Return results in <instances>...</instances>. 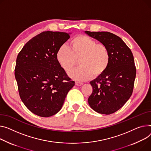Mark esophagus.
<instances>
[{
	"mask_svg": "<svg viewBox=\"0 0 151 151\" xmlns=\"http://www.w3.org/2000/svg\"><path fill=\"white\" fill-rule=\"evenodd\" d=\"M75 84H76V86H82V85L83 84V83H81V82L76 81V83H75Z\"/></svg>",
	"mask_w": 151,
	"mask_h": 151,
	"instance_id": "34e87169",
	"label": "esophagus"
}]
</instances>
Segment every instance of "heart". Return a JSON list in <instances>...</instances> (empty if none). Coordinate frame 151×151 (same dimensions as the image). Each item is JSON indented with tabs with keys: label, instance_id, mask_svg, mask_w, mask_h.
<instances>
[{
	"label": "heart",
	"instance_id": "b5f03b06",
	"mask_svg": "<svg viewBox=\"0 0 151 151\" xmlns=\"http://www.w3.org/2000/svg\"><path fill=\"white\" fill-rule=\"evenodd\" d=\"M58 63L66 72H70L76 65L79 67L70 73L77 81H86L103 75L110 63V53L104 44L97 43L86 35H78L69 41L68 46L60 47L56 55Z\"/></svg>",
	"mask_w": 151,
	"mask_h": 151
}]
</instances>
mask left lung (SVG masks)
Listing matches in <instances>:
<instances>
[{
	"label": "left lung",
	"instance_id": "8db88e82",
	"mask_svg": "<svg viewBox=\"0 0 151 151\" xmlns=\"http://www.w3.org/2000/svg\"><path fill=\"white\" fill-rule=\"evenodd\" d=\"M85 32L106 45L111 56L106 71L90 81L93 91L88 103L98 113L112 114L122 108L132 94L136 76L134 56L123 40L112 33Z\"/></svg>",
	"mask_w": 151,
	"mask_h": 151
}]
</instances>
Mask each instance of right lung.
Instances as JSON below:
<instances>
[{
	"label": "right lung",
	"mask_w": 151,
	"mask_h": 151,
	"mask_svg": "<svg viewBox=\"0 0 151 151\" xmlns=\"http://www.w3.org/2000/svg\"><path fill=\"white\" fill-rule=\"evenodd\" d=\"M70 37L67 33L43 32L27 42L17 55L14 75L19 96L36 115L57 114L75 86L56 57L58 48Z\"/></svg>",
	"instance_id": "add662e5"
}]
</instances>
